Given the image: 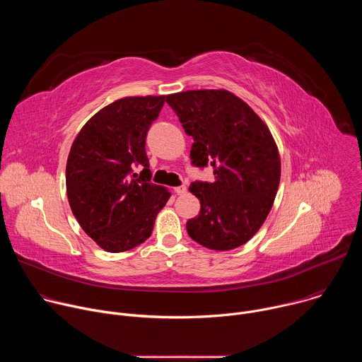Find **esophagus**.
Wrapping results in <instances>:
<instances>
[{"mask_svg":"<svg viewBox=\"0 0 362 362\" xmlns=\"http://www.w3.org/2000/svg\"><path fill=\"white\" fill-rule=\"evenodd\" d=\"M175 193H177V194H183V193H186V186H185V185H180V186L175 187Z\"/></svg>","mask_w":362,"mask_h":362,"instance_id":"obj_1","label":"esophagus"}]
</instances>
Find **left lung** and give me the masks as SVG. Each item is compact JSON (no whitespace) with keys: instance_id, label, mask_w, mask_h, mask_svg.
Instances as JSON below:
<instances>
[{"instance_id":"1","label":"left lung","mask_w":362,"mask_h":362,"mask_svg":"<svg viewBox=\"0 0 362 362\" xmlns=\"http://www.w3.org/2000/svg\"><path fill=\"white\" fill-rule=\"evenodd\" d=\"M166 103L193 137L190 160L212 166L215 182H193L189 190L200 212L189 219V236L204 247L230 250L264 225L278 192L281 160L275 140L247 105L226 90L169 94Z\"/></svg>"}]
</instances>
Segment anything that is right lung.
<instances>
[{
	"mask_svg": "<svg viewBox=\"0 0 362 362\" xmlns=\"http://www.w3.org/2000/svg\"><path fill=\"white\" fill-rule=\"evenodd\" d=\"M166 95L124 97L97 112L73 141L66 185L73 215L105 250L143 243L170 192L150 182L146 136ZM136 167H143L134 174Z\"/></svg>",
	"mask_w": 362,
	"mask_h": 362,
	"instance_id": "obj_1",
	"label": "right lung"
}]
</instances>
